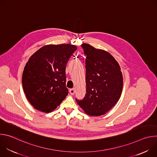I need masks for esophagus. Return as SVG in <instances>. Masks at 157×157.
<instances>
[{"mask_svg":"<svg viewBox=\"0 0 157 157\" xmlns=\"http://www.w3.org/2000/svg\"><path fill=\"white\" fill-rule=\"evenodd\" d=\"M75 93V89L74 88H72V89H70V93L71 95L74 94Z\"/></svg>","mask_w":157,"mask_h":157,"instance_id":"1","label":"esophagus"}]
</instances>
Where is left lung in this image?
I'll return each instance as SVG.
<instances>
[{"instance_id":"left-lung-1","label":"left lung","mask_w":157,"mask_h":157,"mask_svg":"<svg viewBox=\"0 0 157 157\" xmlns=\"http://www.w3.org/2000/svg\"><path fill=\"white\" fill-rule=\"evenodd\" d=\"M86 56V94L76 99L79 105L89 116L105 114L119 101L123 87L119 64L108 52L83 43Z\"/></svg>"}]
</instances>
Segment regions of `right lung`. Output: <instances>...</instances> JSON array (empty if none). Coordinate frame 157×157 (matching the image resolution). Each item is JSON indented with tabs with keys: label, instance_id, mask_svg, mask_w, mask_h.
<instances>
[{
	"label": "right lung",
	"instance_id": "right-lung-1",
	"mask_svg": "<svg viewBox=\"0 0 157 157\" xmlns=\"http://www.w3.org/2000/svg\"><path fill=\"white\" fill-rule=\"evenodd\" d=\"M76 50L70 44H49L41 47L30 58L22 75V85L34 108L50 113L68 95L66 67Z\"/></svg>",
	"mask_w": 157,
	"mask_h": 157
}]
</instances>
